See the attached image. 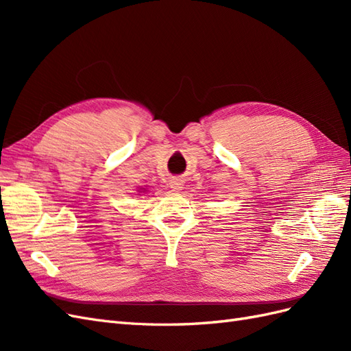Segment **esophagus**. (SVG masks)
Wrapping results in <instances>:
<instances>
[{
    "mask_svg": "<svg viewBox=\"0 0 351 351\" xmlns=\"http://www.w3.org/2000/svg\"><path fill=\"white\" fill-rule=\"evenodd\" d=\"M183 186H184V182L182 178L174 177V178L169 180V187H171L173 190H182Z\"/></svg>",
    "mask_w": 351,
    "mask_h": 351,
    "instance_id": "obj_1",
    "label": "esophagus"
}]
</instances>
